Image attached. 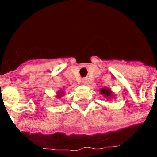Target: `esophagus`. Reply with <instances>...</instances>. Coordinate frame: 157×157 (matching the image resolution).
Returning a JSON list of instances; mask_svg holds the SVG:
<instances>
[{
	"instance_id": "1",
	"label": "esophagus",
	"mask_w": 157,
	"mask_h": 157,
	"mask_svg": "<svg viewBox=\"0 0 157 157\" xmlns=\"http://www.w3.org/2000/svg\"><path fill=\"white\" fill-rule=\"evenodd\" d=\"M81 83L83 84V85H86V83H87V80H86V78H84L81 80Z\"/></svg>"
}]
</instances>
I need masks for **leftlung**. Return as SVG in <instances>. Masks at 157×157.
Masks as SVG:
<instances>
[{
	"mask_svg": "<svg viewBox=\"0 0 157 157\" xmlns=\"http://www.w3.org/2000/svg\"><path fill=\"white\" fill-rule=\"evenodd\" d=\"M100 94L102 95H103V97L107 98V100H109L112 98H114V94H112V91L111 90V89L107 88V87H104V88H102L100 90Z\"/></svg>",
	"mask_w": 157,
	"mask_h": 157,
	"instance_id": "8db88e82",
	"label": "left lung"
}]
</instances>
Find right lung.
<instances>
[{
    "label": "right lung",
    "mask_w": 157,
    "mask_h": 157,
    "mask_svg": "<svg viewBox=\"0 0 157 157\" xmlns=\"http://www.w3.org/2000/svg\"><path fill=\"white\" fill-rule=\"evenodd\" d=\"M63 95H64V90H63L58 91V92H57L56 98H60L61 97H63Z\"/></svg>",
    "instance_id": "add662e5"
}]
</instances>
